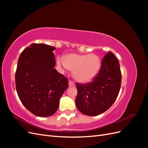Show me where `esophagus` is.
Returning a JSON list of instances; mask_svg holds the SVG:
<instances>
[{"label": "esophagus", "mask_w": 148, "mask_h": 148, "mask_svg": "<svg viewBox=\"0 0 148 148\" xmlns=\"http://www.w3.org/2000/svg\"><path fill=\"white\" fill-rule=\"evenodd\" d=\"M69 86H74L75 83L73 81H71V80H70V81L69 83Z\"/></svg>", "instance_id": "1"}]
</instances>
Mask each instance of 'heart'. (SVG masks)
<instances>
[{
  "mask_svg": "<svg viewBox=\"0 0 148 148\" xmlns=\"http://www.w3.org/2000/svg\"><path fill=\"white\" fill-rule=\"evenodd\" d=\"M57 63L73 71L74 79L82 83L91 82L96 77L101 67V58L95 53H70L65 57L64 60L58 58Z\"/></svg>",
  "mask_w": 148,
  "mask_h": 148,
  "instance_id": "heart-1",
  "label": "heart"
}]
</instances>
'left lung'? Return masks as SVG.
Here are the masks:
<instances>
[{"mask_svg":"<svg viewBox=\"0 0 148 148\" xmlns=\"http://www.w3.org/2000/svg\"><path fill=\"white\" fill-rule=\"evenodd\" d=\"M121 82L122 73L119 60L112 52H109L103 58L99 73L92 82L76 83L77 109L89 116L104 112L117 99Z\"/></svg>","mask_w":148,"mask_h":148,"instance_id":"obj_1","label":"left lung"}]
</instances>
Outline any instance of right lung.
Returning <instances> with one entry per match:
<instances>
[{
  "mask_svg": "<svg viewBox=\"0 0 148 148\" xmlns=\"http://www.w3.org/2000/svg\"><path fill=\"white\" fill-rule=\"evenodd\" d=\"M55 47L34 43L21 52L15 73L16 89L21 102L38 117L54 114L69 87L68 79L53 69Z\"/></svg>",
  "mask_w": 148,
  "mask_h": 148,
  "instance_id": "right-lung-1",
  "label": "right lung"
}]
</instances>
